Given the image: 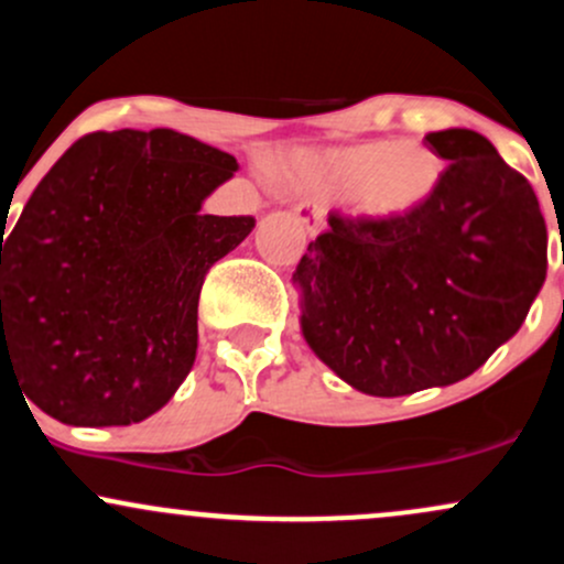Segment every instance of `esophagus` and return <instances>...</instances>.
Returning a JSON list of instances; mask_svg holds the SVG:
<instances>
[{"label":"esophagus","instance_id":"obj_1","mask_svg":"<svg viewBox=\"0 0 564 564\" xmlns=\"http://www.w3.org/2000/svg\"><path fill=\"white\" fill-rule=\"evenodd\" d=\"M293 215H295V220H299L301 226H304L308 234H317L319 228H323L325 212H323V207H319V204H314V202H301L299 207L293 209Z\"/></svg>","mask_w":564,"mask_h":564}]
</instances>
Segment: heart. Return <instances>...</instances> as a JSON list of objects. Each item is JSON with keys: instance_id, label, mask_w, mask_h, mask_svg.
I'll return each mask as SVG.
<instances>
[{"instance_id": "obj_1", "label": "heart", "mask_w": 564, "mask_h": 564, "mask_svg": "<svg viewBox=\"0 0 564 564\" xmlns=\"http://www.w3.org/2000/svg\"><path fill=\"white\" fill-rule=\"evenodd\" d=\"M444 163L414 139H379L312 155L301 166L308 187L352 196L373 220L409 217L435 193Z\"/></svg>"}]
</instances>
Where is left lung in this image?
Here are the masks:
<instances>
[{
  "instance_id": "obj_1",
  "label": "left lung",
  "mask_w": 564,
  "mask_h": 564,
  "mask_svg": "<svg viewBox=\"0 0 564 564\" xmlns=\"http://www.w3.org/2000/svg\"><path fill=\"white\" fill-rule=\"evenodd\" d=\"M449 161L409 217L330 212L295 265L314 355L366 395L398 398L470 377L522 328L546 280L532 185L468 129L433 131Z\"/></svg>"
}]
</instances>
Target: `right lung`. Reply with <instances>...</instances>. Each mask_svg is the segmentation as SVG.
Segmentation results:
<instances>
[{"label":"right lung","instance_id":"add662e5","mask_svg":"<svg viewBox=\"0 0 564 564\" xmlns=\"http://www.w3.org/2000/svg\"><path fill=\"white\" fill-rule=\"evenodd\" d=\"M236 169L172 129L77 139L2 226V381L77 427L166 405L196 360L204 276L256 228L198 212Z\"/></svg>","mask_w":564,"mask_h":564}]
</instances>
